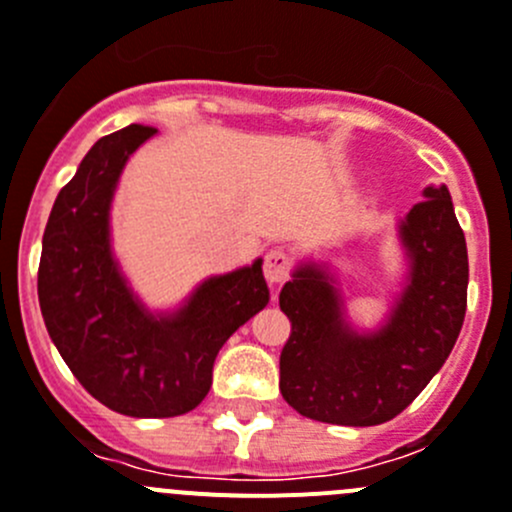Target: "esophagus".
Returning <instances> with one entry per match:
<instances>
[{"mask_svg":"<svg viewBox=\"0 0 512 512\" xmlns=\"http://www.w3.org/2000/svg\"><path fill=\"white\" fill-rule=\"evenodd\" d=\"M265 277L270 285H282L290 277V257L282 250H270L265 257Z\"/></svg>","mask_w":512,"mask_h":512,"instance_id":"esophagus-1","label":"esophagus"}]
</instances>
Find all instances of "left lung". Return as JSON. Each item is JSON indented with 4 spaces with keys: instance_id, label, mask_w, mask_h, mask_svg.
Here are the masks:
<instances>
[{
    "instance_id": "left-lung-1",
    "label": "left lung",
    "mask_w": 512,
    "mask_h": 512,
    "mask_svg": "<svg viewBox=\"0 0 512 512\" xmlns=\"http://www.w3.org/2000/svg\"><path fill=\"white\" fill-rule=\"evenodd\" d=\"M423 197L398 222L408 272L380 327L360 332L347 320L330 262H297L282 287L292 332L280 355V393L305 418L388 423L448 360L468 305V247L448 187L430 185Z\"/></svg>"
}]
</instances>
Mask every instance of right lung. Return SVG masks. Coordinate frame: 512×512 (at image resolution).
Returning <instances> with one entry per match:
<instances>
[{"instance_id": "add662e5", "label": "right lung", "mask_w": 512, "mask_h": 512, "mask_svg": "<svg viewBox=\"0 0 512 512\" xmlns=\"http://www.w3.org/2000/svg\"><path fill=\"white\" fill-rule=\"evenodd\" d=\"M155 135L130 124L94 142L54 200L37 277L62 360L92 398L130 418L195 410L220 347L270 302L260 257L202 280L175 310L152 312L135 295L112 252L109 212L124 165Z\"/></svg>"}]
</instances>
